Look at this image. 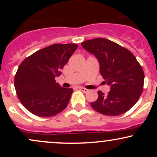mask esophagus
Masks as SVG:
<instances>
[{"instance_id": "34e87169", "label": "esophagus", "mask_w": 157, "mask_h": 157, "mask_svg": "<svg viewBox=\"0 0 157 157\" xmlns=\"http://www.w3.org/2000/svg\"><path fill=\"white\" fill-rule=\"evenodd\" d=\"M79 89H80V90H81V91H83V92H85V93L88 92V91H89V89H86V88H83V87H80Z\"/></svg>"}]
</instances>
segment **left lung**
I'll list each match as a JSON object with an SVG mask.
<instances>
[{
	"mask_svg": "<svg viewBox=\"0 0 157 157\" xmlns=\"http://www.w3.org/2000/svg\"><path fill=\"white\" fill-rule=\"evenodd\" d=\"M81 46L97 57L104 82L111 87L107 94L98 91V98L91 102V107L107 116H118L130 110L141 96L145 77L134 55L102 37L86 40Z\"/></svg>",
	"mask_w": 157,
	"mask_h": 157,
	"instance_id": "1",
	"label": "left lung"
}]
</instances>
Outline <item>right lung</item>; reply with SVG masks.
I'll list each match as a JSON object with an SVG mask.
<instances>
[{
  "mask_svg": "<svg viewBox=\"0 0 157 157\" xmlns=\"http://www.w3.org/2000/svg\"><path fill=\"white\" fill-rule=\"evenodd\" d=\"M75 44H53L29 56L19 66L15 88L22 105L40 117L58 114L67 107L72 89L63 88L55 77L77 49Z\"/></svg>",
  "mask_w": 157,
  "mask_h": 157,
  "instance_id": "right-lung-1",
  "label": "right lung"
}]
</instances>
